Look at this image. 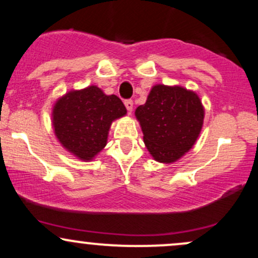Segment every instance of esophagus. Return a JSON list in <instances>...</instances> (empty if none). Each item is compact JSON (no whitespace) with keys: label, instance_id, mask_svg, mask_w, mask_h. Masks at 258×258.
I'll return each mask as SVG.
<instances>
[{"label":"esophagus","instance_id":"esophagus-1","mask_svg":"<svg viewBox=\"0 0 258 258\" xmlns=\"http://www.w3.org/2000/svg\"><path fill=\"white\" fill-rule=\"evenodd\" d=\"M125 106H126L127 111L131 112L133 110V100H131V99L125 100Z\"/></svg>","mask_w":258,"mask_h":258}]
</instances>
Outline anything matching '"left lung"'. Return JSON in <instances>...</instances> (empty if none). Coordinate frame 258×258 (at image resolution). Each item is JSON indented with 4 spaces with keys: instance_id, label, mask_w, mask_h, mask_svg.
Returning <instances> with one entry per match:
<instances>
[{
    "instance_id": "1",
    "label": "left lung",
    "mask_w": 258,
    "mask_h": 258,
    "mask_svg": "<svg viewBox=\"0 0 258 258\" xmlns=\"http://www.w3.org/2000/svg\"><path fill=\"white\" fill-rule=\"evenodd\" d=\"M154 160L171 164L193 148L205 110L197 93L180 86L155 85L135 111Z\"/></svg>"
}]
</instances>
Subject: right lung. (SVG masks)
<instances>
[{"mask_svg":"<svg viewBox=\"0 0 258 258\" xmlns=\"http://www.w3.org/2000/svg\"><path fill=\"white\" fill-rule=\"evenodd\" d=\"M119 97L97 86L72 90L60 97L52 111L55 137L82 161H90L106 146L112 121L126 115Z\"/></svg>","mask_w":258,"mask_h":258,"instance_id":"right-lung-1","label":"right lung"}]
</instances>
